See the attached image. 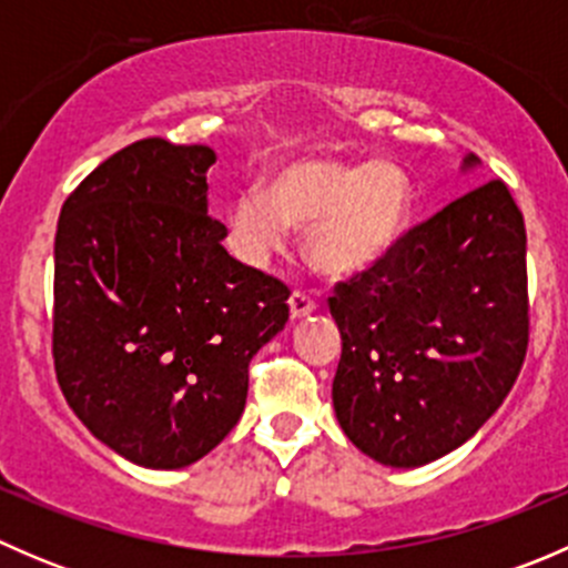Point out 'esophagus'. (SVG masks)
<instances>
[{
    "instance_id": "34e87169",
    "label": "esophagus",
    "mask_w": 568,
    "mask_h": 568,
    "mask_svg": "<svg viewBox=\"0 0 568 568\" xmlns=\"http://www.w3.org/2000/svg\"><path fill=\"white\" fill-rule=\"evenodd\" d=\"M288 305H291V318L294 321L307 318L313 311H316V302H313L307 294H302V291H294V294H291Z\"/></svg>"
}]
</instances>
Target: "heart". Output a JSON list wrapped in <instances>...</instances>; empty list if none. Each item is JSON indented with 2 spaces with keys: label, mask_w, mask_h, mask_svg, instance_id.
<instances>
[{
  "label": "heart",
  "mask_w": 568,
  "mask_h": 568,
  "mask_svg": "<svg viewBox=\"0 0 568 568\" xmlns=\"http://www.w3.org/2000/svg\"><path fill=\"white\" fill-rule=\"evenodd\" d=\"M412 216L409 178L387 162L300 159L274 168L261 189H244L225 216L231 247L250 266H266L305 233L313 268L357 277L385 261Z\"/></svg>",
  "instance_id": "heart-1"
}]
</instances>
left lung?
I'll use <instances>...</instances> for the list:
<instances>
[{
    "instance_id": "8db88e82",
    "label": "left lung",
    "mask_w": 568,
    "mask_h": 568,
    "mask_svg": "<svg viewBox=\"0 0 568 568\" xmlns=\"http://www.w3.org/2000/svg\"><path fill=\"white\" fill-rule=\"evenodd\" d=\"M473 168L469 153L464 170ZM525 252L523 211L506 183L489 181L335 285L343 352L332 404L365 456L423 467L500 409L528 352Z\"/></svg>"
}]
</instances>
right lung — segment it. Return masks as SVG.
I'll return each mask as SVG.
<instances>
[{
  "label": "right lung",
  "mask_w": 568,
  "mask_h": 568,
  "mask_svg": "<svg viewBox=\"0 0 568 568\" xmlns=\"http://www.w3.org/2000/svg\"><path fill=\"white\" fill-rule=\"evenodd\" d=\"M209 145L123 148L65 200L54 239V371L79 420L123 459L189 467L231 434L250 359L288 288L227 255L209 216Z\"/></svg>",
  "instance_id": "add662e5"
}]
</instances>
